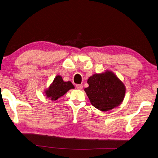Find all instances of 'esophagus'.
<instances>
[{
  "mask_svg": "<svg viewBox=\"0 0 158 158\" xmlns=\"http://www.w3.org/2000/svg\"><path fill=\"white\" fill-rule=\"evenodd\" d=\"M76 87L78 89H82V88H83V85H82L81 84H77V85H76Z\"/></svg>",
  "mask_w": 158,
  "mask_h": 158,
  "instance_id": "1",
  "label": "esophagus"
}]
</instances>
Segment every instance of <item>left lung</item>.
Segmentation results:
<instances>
[{
	"label": "left lung",
	"instance_id": "left-lung-1",
	"mask_svg": "<svg viewBox=\"0 0 158 158\" xmlns=\"http://www.w3.org/2000/svg\"><path fill=\"white\" fill-rule=\"evenodd\" d=\"M89 87L84 90L93 106L107 111L121 103L125 94V87L114 74L110 71L95 74L87 80Z\"/></svg>",
	"mask_w": 158,
	"mask_h": 158
}]
</instances>
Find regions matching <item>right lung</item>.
Here are the masks:
<instances>
[{
    "label": "right lung",
    "mask_w": 158,
    "mask_h": 158,
    "mask_svg": "<svg viewBox=\"0 0 158 158\" xmlns=\"http://www.w3.org/2000/svg\"><path fill=\"white\" fill-rule=\"evenodd\" d=\"M74 88L71 81H64L60 76H57L46 91V94L49 99L55 101L64 95L69 90Z\"/></svg>",
    "instance_id": "add662e5"
}]
</instances>
